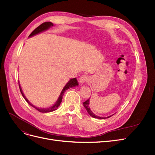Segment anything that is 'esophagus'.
Returning a JSON list of instances; mask_svg holds the SVG:
<instances>
[{
    "instance_id": "esophagus-1",
    "label": "esophagus",
    "mask_w": 155,
    "mask_h": 155,
    "mask_svg": "<svg viewBox=\"0 0 155 155\" xmlns=\"http://www.w3.org/2000/svg\"><path fill=\"white\" fill-rule=\"evenodd\" d=\"M89 80V78L87 76H85V75H83L79 79V81L80 82V83H84L88 81Z\"/></svg>"
}]
</instances>
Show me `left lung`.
I'll list each match as a JSON object with an SVG mask.
<instances>
[{
    "label": "left lung",
    "instance_id": "obj_1",
    "mask_svg": "<svg viewBox=\"0 0 155 155\" xmlns=\"http://www.w3.org/2000/svg\"><path fill=\"white\" fill-rule=\"evenodd\" d=\"M88 105H89V100H88V99L87 100H86L85 102H83V106L85 107L86 110H87V112H88V113L89 114H90L92 117H93V118H98V119H105V118H110V117L111 116H110L106 117V118H104V117H100V116H97L95 115V114H94L93 112L91 111V110L90 109V108H89V107H88Z\"/></svg>",
    "mask_w": 155,
    "mask_h": 155
}]
</instances>
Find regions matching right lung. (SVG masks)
I'll list each match as a JSON object with an SVG mask.
<instances>
[{
  "mask_svg": "<svg viewBox=\"0 0 155 155\" xmlns=\"http://www.w3.org/2000/svg\"><path fill=\"white\" fill-rule=\"evenodd\" d=\"M52 26H53V23H51V22H43V24H41V25H39L38 27L36 28L31 33L30 35H29V37H31V36L34 35H35V34H39V33H40V32H41V31H45V30H47V29L49 28L50 27ZM18 85H19L20 91H21V94H22V95L23 97H24V98L25 99V100L27 101L28 104L29 105H30L31 107H34L35 109H37V110L41 112H50L54 111V110H55L56 109H58V108L59 107V105H60V104H61V101H62L63 96V95H64V93L65 92V91H66L67 90V89H68V88H70L73 87H76V86L78 85V81H77L76 78H73V79H70V80L67 83V85H65V87L63 88V91H62L61 93V94H60V96H59V97L58 100L57 101H56V103H55V104L53 106H51V107H49V108H46V109H45H45H41V108L36 107H35L34 105H33L31 104H30V101L27 100V98L25 96L24 94H23V93H22V89H21V87H20V85H19V83H18Z\"/></svg>",
  "mask_w": 155,
  "mask_h": 155,
  "instance_id": "obj_1",
  "label": "right lung"
}]
</instances>
